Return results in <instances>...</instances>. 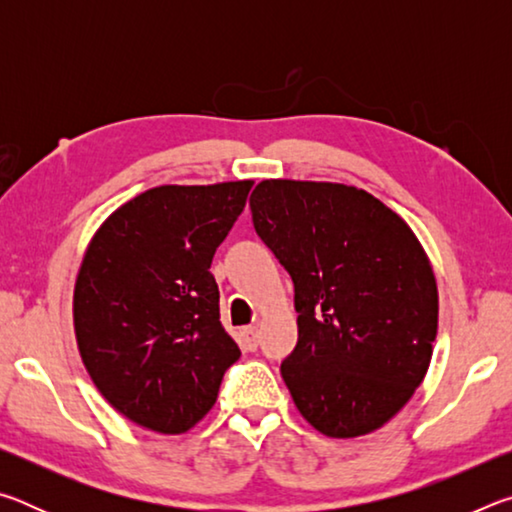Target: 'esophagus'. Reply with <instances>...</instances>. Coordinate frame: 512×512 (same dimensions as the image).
Listing matches in <instances>:
<instances>
[{
	"label": "esophagus",
	"instance_id": "esophagus-1",
	"mask_svg": "<svg viewBox=\"0 0 512 512\" xmlns=\"http://www.w3.org/2000/svg\"><path fill=\"white\" fill-rule=\"evenodd\" d=\"M244 343H246V348L248 350H257V345H259V332H257V327H246L244 329Z\"/></svg>",
	"mask_w": 512,
	"mask_h": 512
}]
</instances>
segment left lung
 Wrapping results in <instances>:
<instances>
[{
	"instance_id": "1",
	"label": "left lung",
	"mask_w": 512,
	"mask_h": 512,
	"mask_svg": "<svg viewBox=\"0 0 512 512\" xmlns=\"http://www.w3.org/2000/svg\"><path fill=\"white\" fill-rule=\"evenodd\" d=\"M250 212L296 291L298 345L282 361L296 409L329 438L384 427L422 384L438 334L436 275L415 232L341 183L262 180Z\"/></svg>"
}]
</instances>
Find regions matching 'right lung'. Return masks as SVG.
Segmentation results:
<instances>
[{
	"mask_svg": "<svg viewBox=\"0 0 512 512\" xmlns=\"http://www.w3.org/2000/svg\"><path fill=\"white\" fill-rule=\"evenodd\" d=\"M250 187L146 189L117 207L85 250L74 284L76 345L97 391L144 429H192L241 357L221 325L210 266Z\"/></svg>",
	"mask_w": 512,
	"mask_h": 512,
	"instance_id": "right-lung-1",
	"label": "right lung"
}]
</instances>
